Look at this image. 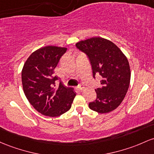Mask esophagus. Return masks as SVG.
Returning a JSON list of instances; mask_svg holds the SVG:
<instances>
[{
    "mask_svg": "<svg viewBox=\"0 0 154 154\" xmlns=\"http://www.w3.org/2000/svg\"><path fill=\"white\" fill-rule=\"evenodd\" d=\"M77 88L78 89L79 91H82V90H83V89H84V85H82V84H80V85H77Z\"/></svg>",
    "mask_w": 154,
    "mask_h": 154,
    "instance_id": "obj_1",
    "label": "esophagus"
}]
</instances>
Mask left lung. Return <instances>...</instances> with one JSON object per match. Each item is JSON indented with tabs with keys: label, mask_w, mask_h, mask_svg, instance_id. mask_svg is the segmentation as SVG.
Returning a JSON list of instances; mask_svg holds the SVG:
<instances>
[{
	"label": "left lung",
	"mask_w": 154,
	"mask_h": 154,
	"mask_svg": "<svg viewBox=\"0 0 154 154\" xmlns=\"http://www.w3.org/2000/svg\"><path fill=\"white\" fill-rule=\"evenodd\" d=\"M76 47L87 55L94 78L96 75L102 78V87L95 89L96 99L89 107L99 113L114 110L129 89L131 72L127 58L114 43L100 37L81 41Z\"/></svg>",
	"instance_id": "8db88e82"
}]
</instances>
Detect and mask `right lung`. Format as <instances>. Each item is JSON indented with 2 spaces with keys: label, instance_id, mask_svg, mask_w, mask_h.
Returning <instances> with one entry per match:
<instances>
[{
  "label": "right lung",
  "instance_id": "right-lung-1",
  "mask_svg": "<svg viewBox=\"0 0 154 154\" xmlns=\"http://www.w3.org/2000/svg\"><path fill=\"white\" fill-rule=\"evenodd\" d=\"M65 47L47 46L38 49L26 60L22 71V83L30 104L44 116L57 117L69 110L76 96L54 76V69L66 52Z\"/></svg>",
  "mask_w": 154,
  "mask_h": 154
}]
</instances>
